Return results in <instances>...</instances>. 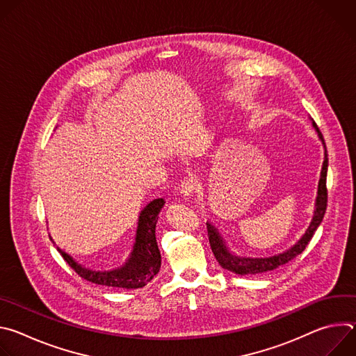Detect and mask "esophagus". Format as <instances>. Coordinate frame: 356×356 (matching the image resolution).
<instances>
[{
    "label": "esophagus",
    "mask_w": 356,
    "mask_h": 356,
    "mask_svg": "<svg viewBox=\"0 0 356 356\" xmlns=\"http://www.w3.org/2000/svg\"><path fill=\"white\" fill-rule=\"evenodd\" d=\"M197 181L195 180H193V179H187V180H184L181 184H180V187H179V191H180V194L184 197V198H191V195L194 194V191L197 190Z\"/></svg>",
    "instance_id": "1"
}]
</instances>
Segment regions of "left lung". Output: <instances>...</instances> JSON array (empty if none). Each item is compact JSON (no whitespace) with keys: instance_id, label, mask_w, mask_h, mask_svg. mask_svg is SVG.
<instances>
[{"instance_id":"obj_1","label":"left lung","mask_w":356,"mask_h":356,"mask_svg":"<svg viewBox=\"0 0 356 356\" xmlns=\"http://www.w3.org/2000/svg\"><path fill=\"white\" fill-rule=\"evenodd\" d=\"M312 120V118H310ZM313 128L316 129L318 139L323 143L324 147V162H323V168H321V173H320V180H318V190H317V197H316V204H314V214L312 218V222L309 225V228L306 229L301 235V238L291 245L289 249L276 253V255L272 257H264V258H252V257H243V255H236L235 252H232L225 239L222 238V235L220 234V231L216 228V225H213V222L207 221V229H209V239H210V245L211 249L214 252V257L218 261V264L221 265L222 269L229 270L235 275L239 276H245V275H259V273H265L273 269H277L283 265H286L287 262H290L291 259H294L296 257H298L300 253L306 249V246L309 245V242L312 241L314 232L317 231V228L320 227L325 210H327V169H328V155H327V147L324 143V138L318 129V127L316 125V122L312 120Z\"/></svg>"}]
</instances>
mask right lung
Returning <instances> with one entry per match:
<instances>
[{"label":"right lung","mask_w":356,"mask_h":356,"mask_svg":"<svg viewBox=\"0 0 356 356\" xmlns=\"http://www.w3.org/2000/svg\"><path fill=\"white\" fill-rule=\"evenodd\" d=\"M163 198H156L150 201L146 207L139 213L138 227L135 234V242L128 259L115 269L110 270H94L79 264L69 253H66L59 246L58 250L63 259L69 264L74 272L83 279L108 287L118 289H140L146 286L152 279H154L161 269V250L156 242V222L159 218V213L165 206ZM52 239V236H50ZM55 243V241L52 239ZM56 245V243H55Z\"/></svg>","instance_id":"right-lung-1"}]
</instances>
